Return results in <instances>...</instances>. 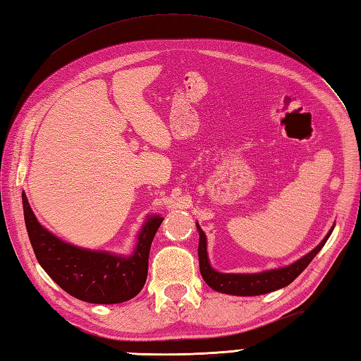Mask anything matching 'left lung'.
<instances>
[{
  "mask_svg": "<svg viewBox=\"0 0 361 361\" xmlns=\"http://www.w3.org/2000/svg\"><path fill=\"white\" fill-rule=\"evenodd\" d=\"M195 225L198 229V234H200V242H198V260H200L202 278L212 290L219 291V293L234 296H259L270 293V291L274 290H279L282 287H287L288 283L293 282L298 276L307 268L313 257H315L321 251V248L324 247V243L327 242L329 237H331L335 226L334 225L331 228V231L326 234V237L321 240L319 245H317L310 252H307V255L302 256L301 259H298L293 264L260 273H220L211 267L206 234L203 233L200 225Z\"/></svg>",
  "mask_w": 361,
  "mask_h": 361,
  "instance_id": "8db88e82",
  "label": "left lung"
}]
</instances>
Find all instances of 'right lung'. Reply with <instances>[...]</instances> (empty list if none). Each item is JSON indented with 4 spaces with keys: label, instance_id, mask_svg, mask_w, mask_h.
<instances>
[{
    "label": "right lung",
    "instance_id": "1",
    "mask_svg": "<svg viewBox=\"0 0 361 361\" xmlns=\"http://www.w3.org/2000/svg\"><path fill=\"white\" fill-rule=\"evenodd\" d=\"M25 224L35 257L49 278L66 293L91 304H119L142 290L149 270V252L161 221L155 214L145 219L130 256L80 248L48 231L21 194Z\"/></svg>",
    "mask_w": 361,
    "mask_h": 361
}]
</instances>
